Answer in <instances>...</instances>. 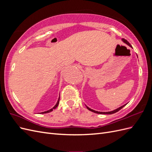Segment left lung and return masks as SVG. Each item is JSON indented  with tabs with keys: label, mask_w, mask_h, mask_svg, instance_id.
<instances>
[{
	"label": "left lung",
	"mask_w": 152,
	"mask_h": 152,
	"mask_svg": "<svg viewBox=\"0 0 152 152\" xmlns=\"http://www.w3.org/2000/svg\"><path fill=\"white\" fill-rule=\"evenodd\" d=\"M122 40L123 41V42H124V43H126V44H127L128 45H129L130 47H131L132 48V46L131 45V44L129 43V42L127 40H126V39H122ZM126 105V104H124V105H122V106H121V107H119V108H117V109H115V110H112V111H111V112H98V111H96V110H93V109H91L90 108H89L88 107H87V106H86V107H87V108L89 110H90V111H91V112H94V113H98V114H113V113H116V112H117L118 111H119V110H120L121 109H122L124 107H125V106Z\"/></svg>",
	"instance_id": "obj_1"
}]
</instances>
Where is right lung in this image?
<instances>
[{
	"label": "right lung",
	"instance_id": "1",
	"mask_svg": "<svg viewBox=\"0 0 152 152\" xmlns=\"http://www.w3.org/2000/svg\"><path fill=\"white\" fill-rule=\"evenodd\" d=\"M59 99H60V97H59V98H58V102H57L56 104L54 105V107L53 108H52L51 109H50V110H48V111H45V112H41V113H42V114H43V113H49V112H52L53 110V109H55V108H56L58 107V106L59 102Z\"/></svg>",
	"mask_w": 152,
	"mask_h": 152
}]
</instances>
